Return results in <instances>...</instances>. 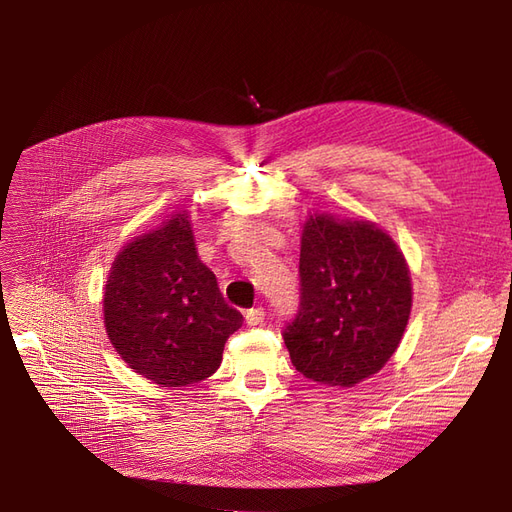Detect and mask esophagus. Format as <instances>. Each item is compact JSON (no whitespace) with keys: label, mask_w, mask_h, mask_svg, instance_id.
I'll return each instance as SVG.
<instances>
[{"label":"esophagus","mask_w":512,"mask_h":512,"mask_svg":"<svg viewBox=\"0 0 512 512\" xmlns=\"http://www.w3.org/2000/svg\"><path fill=\"white\" fill-rule=\"evenodd\" d=\"M244 317H246V324H248V326H259L261 321L266 319V311L261 309V306H255V309H248V311L244 313Z\"/></svg>","instance_id":"1"}]
</instances>
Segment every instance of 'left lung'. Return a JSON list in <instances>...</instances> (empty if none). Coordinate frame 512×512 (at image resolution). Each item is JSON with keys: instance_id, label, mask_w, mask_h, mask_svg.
<instances>
[{"instance_id": "obj_1", "label": "left lung", "mask_w": 512, "mask_h": 512, "mask_svg": "<svg viewBox=\"0 0 512 512\" xmlns=\"http://www.w3.org/2000/svg\"><path fill=\"white\" fill-rule=\"evenodd\" d=\"M412 311L410 268L367 221L315 214L300 246V306L283 330L294 367L328 386H354L397 352Z\"/></svg>"}]
</instances>
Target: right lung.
<instances>
[{
    "mask_svg": "<svg viewBox=\"0 0 512 512\" xmlns=\"http://www.w3.org/2000/svg\"><path fill=\"white\" fill-rule=\"evenodd\" d=\"M105 326L130 369L160 386L210 377L242 326L216 276L201 264L186 214L126 244L105 285Z\"/></svg>",
    "mask_w": 512,
    "mask_h": 512,
    "instance_id": "1",
    "label": "right lung"
}]
</instances>
